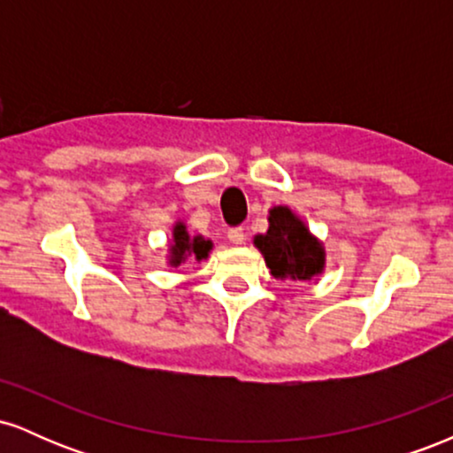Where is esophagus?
I'll return each mask as SVG.
<instances>
[{
  "label": "esophagus",
  "mask_w": 453,
  "mask_h": 453,
  "mask_svg": "<svg viewBox=\"0 0 453 453\" xmlns=\"http://www.w3.org/2000/svg\"><path fill=\"white\" fill-rule=\"evenodd\" d=\"M227 238H230V242H234V244H242L244 230L242 227H230V230H227Z\"/></svg>",
  "instance_id": "1"
}]
</instances>
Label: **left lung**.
<instances>
[{"instance_id": "obj_1", "label": "left lung", "mask_w": 453, "mask_h": 453, "mask_svg": "<svg viewBox=\"0 0 453 453\" xmlns=\"http://www.w3.org/2000/svg\"><path fill=\"white\" fill-rule=\"evenodd\" d=\"M270 227L256 236V247L266 257L274 279L306 280L324 268V249L311 236L304 223L285 206L270 211Z\"/></svg>"}]
</instances>
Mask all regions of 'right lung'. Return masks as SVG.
Wrapping results in <instances>:
<instances>
[{
	"mask_svg": "<svg viewBox=\"0 0 453 453\" xmlns=\"http://www.w3.org/2000/svg\"><path fill=\"white\" fill-rule=\"evenodd\" d=\"M212 244L209 241H204V238L196 236L191 238L189 234H187L183 223H179V226L174 227V244H173V257H170V264L173 266H179L180 262H185L187 256H196V259H202L209 256Z\"/></svg>",
	"mask_w": 453,
	"mask_h": 453,
	"instance_id": "right-lung-1",
	"label": "right lung"
}]
</instances>
